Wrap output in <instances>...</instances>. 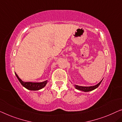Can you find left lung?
I'll return each instance as SVG.
<instances>
[{
  "mask_svg": "<svg viewBox=\"0 0 122 122\" xmlns=\"http://www.w3.org/2000/svg\"><path fill=\"white\" fill-rule=\"evenodd\" d=\"M102 81H100V82H99V83H98L97 84L94 85V86H79V85H74V86H75L76 89H78V90L83 91V92H90V91L93 90L97 88V87L99 86L100 84H101Z\"/></svg>",
  "mask_w": 122,
  "mask_h": 122,
  "instance_id": "obj_1",
  "label": "left lung"
}]
</instances>
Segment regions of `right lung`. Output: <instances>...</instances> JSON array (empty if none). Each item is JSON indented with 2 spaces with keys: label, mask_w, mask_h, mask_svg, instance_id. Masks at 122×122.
Returning a JSON list of instances; mask_svg holds the SVG:
<instances>
[{
  "label": "right lung",
  "mask_w": 122,
  "mask_h": 122,
  "mask_svg": "<svg viewBox=\"0 0 122 122\" xmlns=\"http://www.w3.org/2000/svg\"><path fill=\"white\" fill-rule=\"evenodd\" d=\"M15 75L21 84L22 85V86L30 90H38L41 89L43 88L46 85L47 82H48V81H43V82L40 83L25 82V81H23L20 78L19 76H17V74H16V73Z\"/></svg>",
  "instance_id": "obj_1"
}]
</instances>
